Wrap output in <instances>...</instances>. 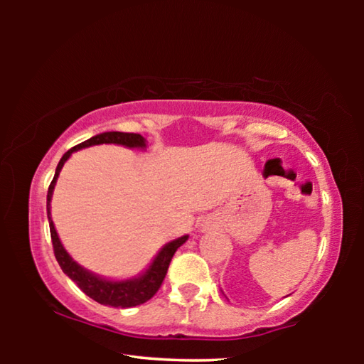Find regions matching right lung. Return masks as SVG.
I'll use <instances>...</instances> for the list:
<instances>
[{
  "mask_svg": "<svg viewBox=\"0 0 364 364\" xmlns=\"http://www.w3.org/2000/svg\"><path fill=\"white\" fill-rule=\"evenodd\" d=\"M95 144H122L127 147H144L146 139L138 133L107 132V133L96 134V136L86 139L83 143L73 146L72 149H69L64 154L63 159L59 160L53 181L49 184L48 197H46V210H48V220H49V231H51L53 250H54V255H56L59 267L63 268L64 273L69 276V278L75 282V284L82 289L88 297L96 300L97 304L120 306V308L136 306V305L144 304V301H147L156 295L160 286H162L165 274H167L171 258H173L178 247L188 241V236L178 237L175 241H171L165 245V247L159 252L157 257L154 258L149 269H146V273L143 276H139V278H134V279H127V281L102 279L100 276H95L93 273H90V271L83 269L77 262H73L72 257L67 254L65 249L63 247V244L59 241L58 232L54 230L51 212H49V202H51L53 189L59 176V171L64 167L65 160L70 157V154L78 149H83V147L95 146Z\"/></svg>",
  "mask_w": 364,
  "mask_h": 364,
  "instance_id": "right-lung-1",
  "label": "right lung"
}]
</instances>
